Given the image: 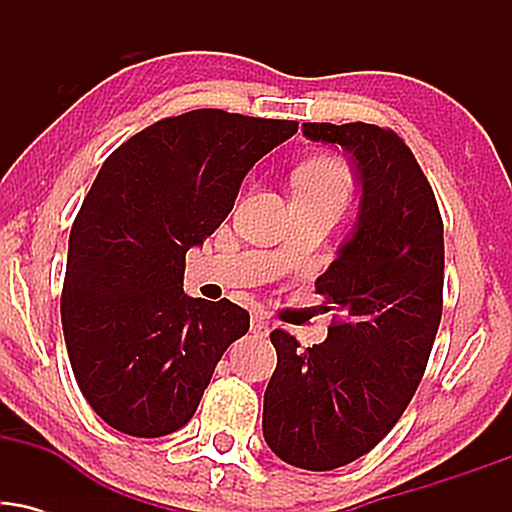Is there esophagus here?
Masks as SVG:
<instances>
[{
    "instance_id": "obj_1",
    "label": "esophagus",
    "mask_w": 512,
    "mask_h": 512,
    "mask_svg": "<svg viewBox=\"0 0 512 512\" xmlns=\"http://www.w3.org/2000/svg\"><path fill=\"white\" fill-rule=\"evenodd\" d=\"M250 332L257 334V337H267L269 334V322L262 313H255L250 320Z\"/></svg>"
}]
</instances>
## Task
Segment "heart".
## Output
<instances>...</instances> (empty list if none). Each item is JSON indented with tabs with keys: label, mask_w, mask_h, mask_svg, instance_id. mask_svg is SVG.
<instances>
[{
	"label": "heart",
	"mask_w": 512,
	"mask_h": 512,
	"mask_svg": "<svg viewBox=\"0 0 512 512\" xmlns=\"http://www.w3.org/2000/svg\"><path fill=\"white\" fill-rule=\"evenodd\" d=\"M351 195V170L339 158H320L296 173V197L334 199L344 204Z\"/></svg>",
	"instance_id": "obj_1"
}]
</instances>
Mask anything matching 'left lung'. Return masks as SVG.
<instances>
[{
    "label": "left lung",
    "mask_w": 512,
    "mask_h": 512,
    "mask_svg": "<svg viewBox=\"0 0 512 512\" xmlns=\"http://www.w3.org/2000/svg\"><path fill=\"white\" fill-rule=\"evenodd\" d=\"M303 134L349 151L361 202L349 240L315 281L334 310L325 342L301 349L289 332H272L262 433L284 462L330 472L373 450L424 378L443 315V219L392 129L305 122Z\"/></svg>",
    "instance_id": "8db88e82"
}]
</instances>
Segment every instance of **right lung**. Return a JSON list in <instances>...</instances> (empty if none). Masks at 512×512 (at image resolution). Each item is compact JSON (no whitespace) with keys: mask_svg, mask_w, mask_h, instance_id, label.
Here are the masks:
<instances>
[{"mask_svg":"<svg viewBox=\"0 0 512 512\" xmlns=\"http://www.w3.org/2000/svg\"><path fill=\"white\" fill-rule=\"evenodd\" d=\"M298 132L202 108L142 129L105 158L69 233L62 330L81 395L115 431L158 438L192 419L248 310L182 291L187 250L236 204L264 154Z\"/></svg>","mask_w":512,"mask_h":512,"instance_id":"1","label":"right lung"}]
</instances>
